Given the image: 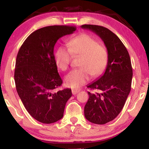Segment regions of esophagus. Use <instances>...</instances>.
Here are the masks:
<instances>
[{
	"instance_id": "esophagus-1",
	"label": "esophagus",
	"mask_w": 149,
	"mask_h": 149,
	"mask_svg": "<svg viewBox=\"0 0 149 149\" xmlns=\"http://www.w3.org/2000/svg\"><path fill=\"white\" fill-rule=\"evenodd\" d=\"M72 94L75 95V94H77V93L79 92V89H72Z\"/></svg>"
}]
</instances>
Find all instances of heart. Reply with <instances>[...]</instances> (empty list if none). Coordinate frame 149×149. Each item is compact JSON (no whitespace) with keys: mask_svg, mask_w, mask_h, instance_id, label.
<instances>
[{"mask_svg":"<svg viewBox=\"0 0 149 149\" xmlns=\"http://www.w3.org/2000/svg\"><path fill=\"white\" fill-rule=\"evenodd\" d=\"M68 48L60 46L54 54L57 66L65 71L68 69L72 56L81 58L78 65L79 68L70 72L65 77L68 87L77 89L86 84L91 75L99 77L107 68L108 52L104 45L90 35L82 33L67 41Z\"/></svg>","mask_w":149,"mask_h":149,"instance_id":"1","label":"heart"}]
</instances>
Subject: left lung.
<instances>
[{
	"label": "left lung",
	"instance_id": "8db88e82",
	"mask_svg": "<svg viewBox=\"0 0 149 149\" xmlns=\"http://www.w3.org/2000/svg\"><path fill=\"white\" fill-rule=\"evenodd\" d=\"M81 27L99 35L108 52L104 75L87 85L97 92H88L89 100L84 108L87 120L96 124H105L120 114L130 94L133 77L132 62L124 45L110 30L97 25L85 24Z\"/></svg>",
	"mask_w": 149,
	"mask_h": 149
}]
</instances>
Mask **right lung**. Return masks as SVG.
Here are the masks:
<instances>
[{
  "mask_svg": "<svg viewBox=\"0 0 149 149\" xmlns=\"http://www.w3.org/2000/svg\"><path fill=\"white\" fill-rule=\"evenodd\" d=\"M75 26H51L33 32L17 54L14 71L16 88L29 114L43 123H52L64 116L72 90L55 91L62 80L58 72L54 47L64 35L72 34Z\"/></svg>",
  "mask_w": 149,
  "mask_h": 149,
  "instance_id": "add662e5",
  "label": "right lung"
}]
</instances>
